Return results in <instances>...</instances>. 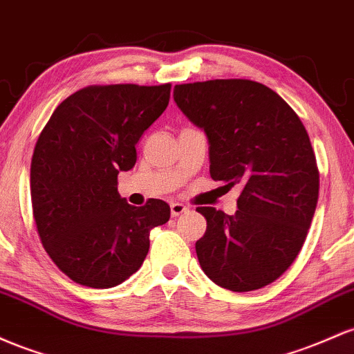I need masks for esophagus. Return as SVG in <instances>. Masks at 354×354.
<instances>
[{"label": "esophagus", "instance_id": "esophagus-1", "mask_svg": "<svg viewBox=\"0 0 354 354\" xmlns=\"http://www.w3.org/2000/svg\"><path fill=\"white\" fill-rule=\"evenodd\" d=\"M187 210H189L187 205L180 204V202H174V204H170V214H172V217L180 216V214L187 212Z\"/></svg>", "mask_w": 354, "mask_h": 354}]
</instances>
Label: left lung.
<instances>
[{"label":"left lung","instance_id":"obj_1","mask_svg":"<svg viewBox=\"0 0 354 354\" xmlns=\"http://www.w3.org/2000/svg\"><path fill=\"white\" fill-rule=\"evenodd\" d=\"M174 100L207 133L210 177L242 189L234 216L197 207L207 221L196 242L202 271L234 292L274 283L303 248L319 194L303 122L276 91L242 78L176 85Z\"/></svg>","mask_w":354,"mask_h":354}]
</instances>
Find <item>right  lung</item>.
<instances>
[{"mask_svg": "<svg viewBox=\"0 0 354 354\" xmlns=\"http://www.w3.org/2000/svg\"><path fill=\"white\" fill-rule=\"evenodd\" d=\"M170 83L91 85L57 106L31 158L30 189L39 241L77 284L106 289L140 269L150 230L165 224L169 204H127L120 170L137 162L138 138L164 113Z\"/></svg>", "mask_w": 354, "mask_h": 354, "instance_id": "add662e5", "label": "right lung"}]
</instances>
